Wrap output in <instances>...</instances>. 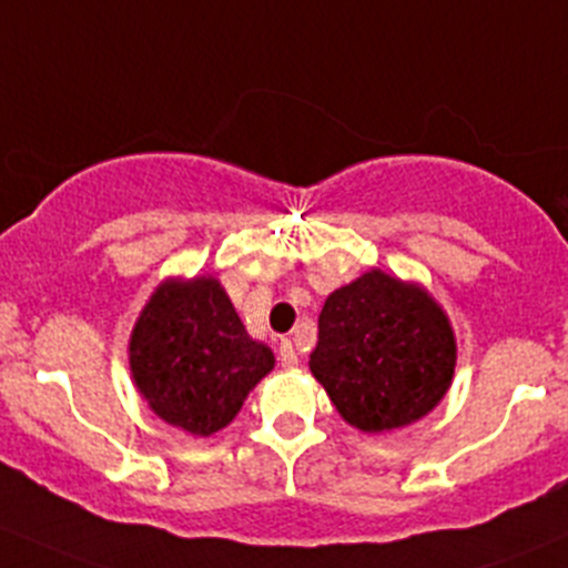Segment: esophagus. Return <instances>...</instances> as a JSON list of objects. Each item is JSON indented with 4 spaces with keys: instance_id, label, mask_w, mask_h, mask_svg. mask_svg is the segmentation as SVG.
Returning <instances> with one entry per match:
<instances>
[{
    "instance_id": "esophagus-1",
    "label": "esophagus",
    "mask_w": 568,
    "mask_h": 568,
    "mask_svg": "<svg viewBox=\"0 0 568 568\" xmlns=\"http://www.w3.org/2000/svg\"><path fill=\"white\" fill-rule=\"evenodd\" d=\"M278 362H281V368H295V365H298V351H295L293 339H281Z\"/></svg>"
}]
</instances>
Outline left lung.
Returning a JSON list of instances; mask_svg holds the SVG:
<instances>
[{"mask_svg": "<svg viewBox=\"0 0 568 568\" xmlns=\"http://www.w3.org/2000/svg\"><path fill=\"white\" fill-rule=\"evenodd\" d=\"M455 362V332L435 298L371 270L326 298L310 371L351 426L376 435L432 413Z\"/></svg>", "mask_w": 568, "mask_h": 568, "instance_id": "obj_1", "label": "left lung"}]
</instances>
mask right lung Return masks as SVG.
Returning a JSON list of instances; mask_svg holds the SVG:
<instances>
[{
  "label": "right lung",
  "mask_w": 568,
  "mask_h": 568,
  "mask_svg": "<svg viewBox=\"0 0 568 568\" xmlns=\"http://www.w3.org/2000/svg\"><path fill=\"white\" fill-rule=\"evenodd\" d=\"M275 356L212 275L164 281L131 334V374L159 418L194 437L229 426Z\"/></svg>",
  "instance_id": "right-lung-1"
}]
</instances>
